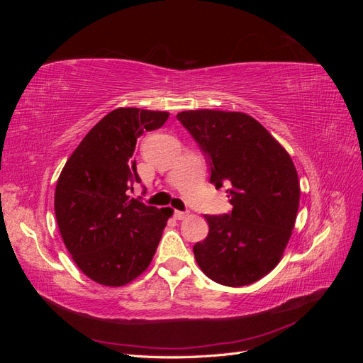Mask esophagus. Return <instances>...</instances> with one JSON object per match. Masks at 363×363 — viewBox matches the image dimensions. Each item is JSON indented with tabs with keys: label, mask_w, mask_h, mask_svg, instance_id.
Listing matches in <instances>:
<instances>
[{
	"label": "esophagus",
	"mask_w": 363,
	"mask_h": 363,
	"mask_svg": "<svg viewBox=\"0 0 363 363\" xmlns=\"http://www.w3.org/2000/svg\"><path fill=\"white\" fill-rule=\"evenodd\" d=\"M188 216H189L188 211H175L174 212V218L175 219H184V218H188Z\"/></svg>",
	"instance_id": "1"
}]
</instances>
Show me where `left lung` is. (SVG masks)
I'll use <instances>...</instances> for the list:
<instances>
[{"label":"left lung","mask_w":363,"mask_h":363,"mask_svg":"<svg viewBox=\"0 0 363 363\" xmlns=\"http://www.w3.org/2000/svg\"><path fill=\"white\" fill-rule=\"evenodd\" d=\"M177 119L211 164V183L227 186L232 212L204 215L208 235L194 255L208 279L245 286L276 268L300 204L291 156L255 118L240 112L188 111Z\"/></svg>","instance_id":"1"}]
</instances>
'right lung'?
<instances>
[{
    "label": "right lung",
    "instance_id": "1",
    "mask_svg": "<svg viewBox=\"0 0 363 363\" xmlns=\"http://www.w3.org/2000/svg\"><path fill=\"white\" fill-rule=\"evenodd\" d=\"M168 116L115 108L84 136L57 180L54 212L63 242L77 267L104 286H124L148 268L172 215L128 196L140 183L131 157L136 140Z\"/></svg>",
    "mask_w": 363,
    "mask_h": 363
}]
</instances>
